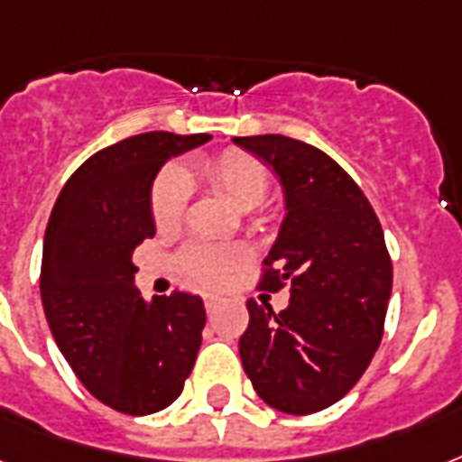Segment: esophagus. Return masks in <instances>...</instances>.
<instances>
[{
  "instance_id": "1",
  "label": "esophagus",
  "mask_w": 462,
  "mask_h": 462,
  "mask_svg": "<svg viewBox=\"0 0 462 462\" xmlns=\"http://www.w3.org/2000/svg\"><path fill=\"white\" fill-rule=\"evenodd\" d=\"M203 302H206L208 312H213V310L220 305V298H217V295H203Z\"/></svg>"
}]
</instances>
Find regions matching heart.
Returning a JSON list of instances; mask_svg holds the SVG:
<instances>
[{
  "instance_id": "heart-1",
  "label": "heart",
  "mask_w": 462,
  "mask_h": 462,
  "mask_svg": "<svg viewBox=\"0 0 462 462\" xmlns=\"http://www.w3.org/2000/svg\"><path fill=\"white\" fill-rule=\"evenodd\" d=\"M200 176L210 189L239 210L259 206L269 191V171L262 162L242 150H225L213 160L200 162L196 171L167 167L152 184L150 210L160 230H171L181 223L189 200V179ZM249 259V249L242 245H210L193 242L181 252V269L200 286H220L235 269Z\"/></svg>"
}]
</instances>
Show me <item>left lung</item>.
<instances>
[{
  "label": "left lung",
  "instance_id": "left-lung-1",
  "mask_svg": "<svg viewBox=\"0 0 462 462\" xmlns=\"http://www.w3.org/2000/svg\"><path fill=\"white\" fill-rule=\"evenodd\" d=\"M281 179L286 217L259 286L288 308L246 300L239 356L263 402L312 414L339 402L378 351L393 291L383 227L358 184L322 150L286 135L235 137Z\"/></svg>",
  "mask_w": 462,
  "mask_h": 462
}]
</instances>
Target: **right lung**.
Returning <instances> with one entry per match:
<instances>
[{"label":"right lung","instance_id":"obj_1","mask_svg":"<svg viewBox=\"0 0 462 462\" xmlns=\"http://www.w3.org/2000/svg\"><path fill=\"white\" fill-rule=\"evenodd\" d=\"M208 140L154 130L98 150L67 179L45 227L41 300L55 344L91 395L123 414L169 407L199 356L203 300L181 291L143 300L133 252L154 237L162 164Z\"/></svg>","mask_w":462,"mask_h":462}]
</instances>
